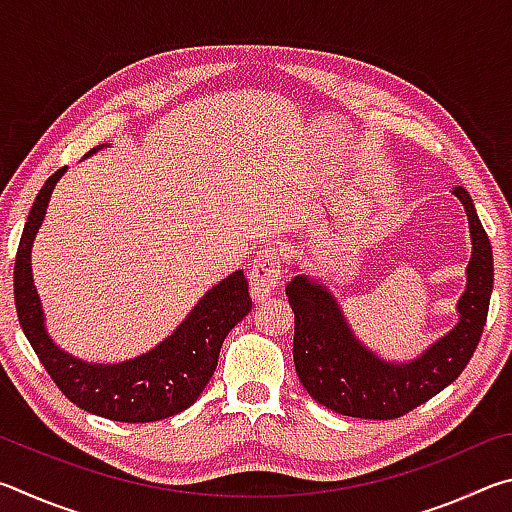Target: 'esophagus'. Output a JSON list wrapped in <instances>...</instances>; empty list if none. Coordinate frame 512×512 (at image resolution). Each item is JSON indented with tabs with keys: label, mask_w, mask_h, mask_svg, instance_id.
<instances>
[{
	"label": "esophagus",
	"mask_w": 512,
	"mask_h": 512,
	"mask_svg": "<svg viewBox=\"0 0 512 512\" xmlns=\"http://www.w3.org/2000/svg\"><path fill=\"white\" fill-rule=\"evenodd\" d=\"M282 280V255L277 248L259 250L253 266H250V289L257 298H264L275 287H280Z\"/></svg>",
	"instance_id": "obj_1"
}]
</instances>
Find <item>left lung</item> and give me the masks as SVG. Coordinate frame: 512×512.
I'll list each match as a JSON object with an SVG mask.
<instances>
[{
  "label": "left lung",
  "mask_w": 512,
  "mask_h": 512,
  "mask_svg": "<svg viewBox=\"0 0 512 512\" xmlns=\"http://www.w3.org/2000/svg\"><path fill=\"white\" fill-rule=\"evenodd\" d=\"M470 223L472 257L458 298V320L445 336L411 361H388L363 343L339 300L316 277L298 273L287 284L296 314L293 361L300 384L318 404L341 415L393 420L431 400L461 375L479 345L492 293V248L470 194L454 187Z\"/></svg>",
  "instance_id": "obj_1"
}]
</instances>
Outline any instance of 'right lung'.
I'll return each instance as SVG.
<instances>
[{"mask_svg":"<svg viewBox=\"0 0 512 512\" xmlns=\"http://www.w3.org/2000/svg\"><path fill=\"white\" fill-rule=\"evenodd\" d=\"M103 149V144L88 155ZM67 169H58L36 196L15 257V309L22 332L69 402L117 422H155L192 406L212 379L225 336L253 309L244 271L205 293L183 323L153 350L121 363H90L58 348L47 332L33 284L31 248L45 221L51 192Z\"/></svg>","mask_w":512,"mask_h":512,"instance_id":"add662e5","label":"right lung"}]
</instances>
